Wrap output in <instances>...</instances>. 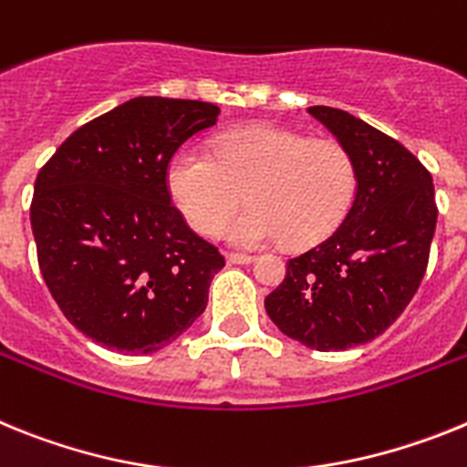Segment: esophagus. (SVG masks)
Segmentation results:
<instances>
[{
  "label": "esophagus",
  "instance_id": "34e87169",
  "mask_svg": "<svg viewBox=\"0 0 467 467\" xmlns=\"http://www.w3.org/2000/svg\"><path fill=\"white\" fill-rule=\"evenodd\" d=\"M225 261H228L230 265H249V263H254V256H249V254H233V251H228V254H225Z\"/></svg>",
  "mask_w": 467,
  "mask_h": 467
}]
</instances>
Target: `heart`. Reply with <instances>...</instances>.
Segmentation results:
<instances>
[{
	"mask_svg": "<svg viewBox=\"0 0 467 467\" xmlns=\"http://www.w3.org/2000/svg\"><path fill=\"white\" fill-rule=\"evenodd\" d=\"M166 190L188 225L216 234L239 204L246 211L225 234L239 246L284 242L307 246L329 237L350 211L357 161L336 138L256 124L223 133L213 157L181 148L166 164Z\"/></svg>",
	"mask_w": 467,
	"mask_h": 467,
	"instance_id": "b5f03b06",
	"label": "heart"
}]
</instances>
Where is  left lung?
Here are the masks:
<instances>
[{"label": "left lung", "mask_w": 467, "mask_h": 467, "mask_svg": "<svg viewBox=\"0 0 467 467\" xmlns=\"http://www.w3.org/2000/svg\"><path fill=\"white\" fill-rule=\"evenodd\" d=\"M307 112L352 152L357 192L329 237L286 261L265 310L312 350H348L383 334L419 291L437 225L435 185L388 133L327 105Z\"/></svg>", "instance_id": "left-lung-1"}]
</instances>
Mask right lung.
I'll return each mask as SVG.
<instances>
[{
	"mask_svg": "<svg viewBox=\"0 0 467 467\" xmlns=\"http://www.w3.org/2000/svg\"><path fill=\"white\" fill-rule=\"evenodd\" d=\"M216 105L140 96L77 129L39 169L37 261L67 322L100 346L155 352L204 312L225 265L166 190V164Z\"/></svg>",
	"mask_w": 467,
	"mask_h": 467,
	"instance_id": "1",
	"label": "right lung"
}]
</instances>
